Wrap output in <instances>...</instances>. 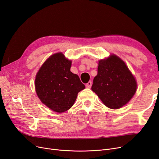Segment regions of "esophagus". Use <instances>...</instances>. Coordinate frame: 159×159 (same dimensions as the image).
Segmentation results:
<instances>
[{
  "label": "esophagus",
  "instance_id": "esophagus-1",
  "mask_svg": "<svg viewBox=\"0 0 159 159\" xmlns=\"http://www.w3.org/2000/svg\"><path fill=\"white\" fill-rule=\"evenodd\" d=\"M91 85H92V82L91 81H89L88 83L86 84L85 86H86L87 88H91Z\"/></svg>",
  "mask_w": 159,
  "mask_h": 159
}]
</instances>
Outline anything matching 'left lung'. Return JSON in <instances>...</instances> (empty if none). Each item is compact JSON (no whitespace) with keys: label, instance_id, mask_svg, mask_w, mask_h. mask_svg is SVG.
Returning a JSON list of instances; mask_svg holds the SVG:
<instances>
[{"label":"left lung","instance_id":"left-lung-1","mask_svg":"<svg viewBox=\"0 0 159 159\" xmlns=\"http://www.w3.org/2000/svg\"><path fill=\"white\" fill-rule=\"evenodd\" d=\"M91 89L110 109L123 107L137 90V81L124 61L115 54L98 61Z\"/></svg>","mask_w":159,"mask_h":159}]
</instances>
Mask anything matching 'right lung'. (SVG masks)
<instances>
[{"label": "right lung", "mask_w": 159, "mask_h": 159, "mask_svg": "<svg viewBox=\"0 0 159 159\" xmlns=\"http://www.w3.org/2000/svg\"><path fill=\"white\" fill-rule=\"evenodd\" d=\"M72 60L62 52L49 57L36 73L35 91L42 102L57 113L68 110L78 93L85 88L79 76L70 71Z\"/></svg>", "instance_id": "1"}]
</instances>
